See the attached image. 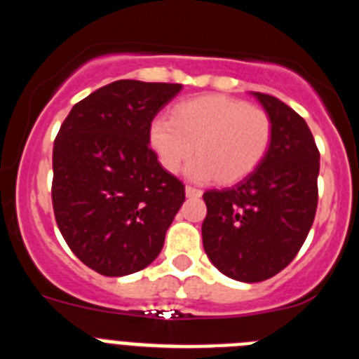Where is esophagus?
Here are the masks:
<instances>
[{
	"instance_id": "34e87169",
	"label": "esophagus",
	"mask_w": 359,
	"mask_h": 359,
	"mask_svg": "<svg viewBox=\"0 0 359 359\" xmlns=\"http://www.w3.org/2000/svg\"><path fill=\"white\" fill-rule=\"evenodd\" d=\"M185 192H187V196H189V198H199V196H201V190L196 189V187H190V185H187Z\"/></svg>"
}]
</instances>
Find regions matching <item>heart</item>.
<instances>
[{
    "mask_svg": "<svg viewBox=\"0 0 359 359\" xmlns=\"http://www.w3.org/2000/svg\"><path fill=\"white\" fill-rule=\"evenodd\" d=\"M273 142V122L262 107L223 95L180 102L170 118L158 116L149 144L169 172H177L198 152L187 174L192 180L239 182L264 161Z\"/></svg>",
    "mask_w": 359,
    "mask_h": 359,
    "instance_id": "heart-1",
    "label": "heart"
}]
</instances>
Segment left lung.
I'll use <instances>...</instances> for the list:
<instances>
[{
  "instance_id": "obj_1",
  "label": "left lung",
  "mask_w": 359,
  "mask_h": 359,
  "mask_svg": "<svg viewBox=\"0 0 359 359\" xmlns=\"http://www.w3.org/2000/svg\"><path fill=\"white\" fill-rule=\"evenodd\" d=\"M273 122L269 152L250 176L203 194V248L241 282H262L286 268L315 221L320 152L306 120L278 98L253 91Z\"/></svg>"
}]
</instances>
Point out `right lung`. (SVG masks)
<instances>
[{
    "label": "right lung",
    "instance_id": "obj_1",
    "mask_svg": "<svg viewBox=\"0 0 359 359\" xmlns=\"http://www.w3.org/2000/svg\"><path fill=\"white\" fill-rule=\"evenodd\" d=\"M182 84L116 81L72 107L53 142L52 203L66 244L88 268H147L185 201V185L149 147V128Z\"/></svg>",
    "mask_w": 359,
    "mask_h": 359
}]
</instances>
